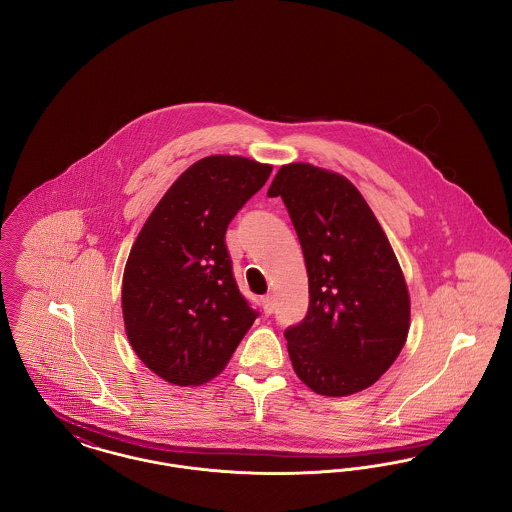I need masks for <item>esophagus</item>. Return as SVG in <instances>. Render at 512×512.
<instances>
[{"mask_svg": "<svg viewBox=\"0 0 512 512\" xmlns=\"http://www.w3.org/2000/svg\"><path fill=\"white\" fill-rule=\"evenodd\" d=\"M261 303H263V311H265V315L270 317V315L274 313V299H272V295H265V297L261 299Z\"/></svg>", "mask_w": 512, "mask_h": 512, "instance_id": "1", "label": "esophagus"}]
</instances>
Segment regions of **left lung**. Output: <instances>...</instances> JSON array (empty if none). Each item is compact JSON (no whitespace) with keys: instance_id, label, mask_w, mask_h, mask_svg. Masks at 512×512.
<instances>
[{"instance_id":"left-lung-1","label":"left lung","mask_w":512,"mask_h":512,"mask_svg":"<svg viewBox=\"0 0 512 512\" xmlns=\"http://www.w3.org/2000/svg\"><path fill=\"white\" fill-rule=\"evenodd\" d=\"M268 195L282 197L309 276L307 317L284 332L293 370L320 395L365 390L409 334L411 299L388 236L338 172L284 165Z\"/></svg>"}]
</instances>
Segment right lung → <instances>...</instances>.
<instances>
[{
    "label": "right lung",
    "mask_w": 512,
    "mask_h": 512,
    "mask_svg": "<svg viewBox=\"0 0 512 512\" xmlns=\"http://www.w3.org/2000/svg\"><path fill=\"white\" fill-rule=\"evenodd\" d=\"M270 172L238 155L197 161L161 197L130 249L122 276L126 336L140 361L171 384L217 376L259 317L238 290L224 234Z\"/></svg>",
    "instance_id": "obj_1"
}]
</instances>
